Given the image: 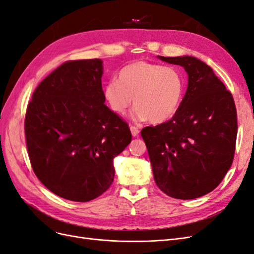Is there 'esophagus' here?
<instances>
[{
  "mask_svg": "<svg viewBox=\"0 0 254 254\" xmlns=\"http://www.w3.org/2000/svg\"><path fill=\"white\" fill-rule=\"evenodd\" d=\"M130 131H131L132 136H137V135H139V133H140L139 128L135 127V126H130Z\"/></svg>",
  "mask_w": 254,
  "mask_h": 254,
  "instance_id": "34e87169",
  "label": "esophagus"
}]
</instances>
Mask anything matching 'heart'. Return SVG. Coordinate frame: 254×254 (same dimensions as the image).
Returning <instances> with one entry per match:
<instances>
[{"instance_id": "heart-1", "label": "heart", "mask_w": 254, "mask_h": 254, "mask_svg": "<svg viewBox=\"0 0 254 254\" xmlns=\"http://www.w3.org/2000/svg\"><path fill=\"white\" fill-rule=\"evenodd\" d=\"M184 80L173 66L137 60L122 68L118 81L104 87L106 102L113 112L124 114L133 104V118L137 121L164 123L171 120L181 105Z\"/></svg>"}]
</instances>
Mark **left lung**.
Instances as JSON below:
<instances>
[{"instance_id":"obj_1","label":"left lung","mask_w":254,"mask_h":254,"mask_svg":"<svg viewBox=\"0 0 254 254\" xmlns=\"http://www.w3.org/2000/svg\"><path fill=\"white\" fill-rule=\"evenodd\" d=\"M158 58L184 67L188 89L173 119L143 128L141 135L159 189L173 198L195 199L216 189L231 167L237 134L235 104L203 61L193 56Z\"/></svg>"}]
</instances>
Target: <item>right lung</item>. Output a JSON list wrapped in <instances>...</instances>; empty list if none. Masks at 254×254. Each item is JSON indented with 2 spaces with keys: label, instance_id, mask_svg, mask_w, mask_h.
I'll use <instances>...</instances> for the list:
<instances>
[{
  "label": "right lung",
  "instance_id": "add662e5",
  "mask_svg": "<svg viewBox=\"0 0 254 254\" xmlns=\"http://www.w3.org/2000/svg\"><path fill=\"white\" fill-rule=\"evenodd\" d=\"M101 59L67 61L35 90L25 117L33 170L52 193L86 202L114 178L113 159L131 142L126 123L105 105Z\"/></svg>",
  "mask_w": 254,
  "mask_h": 254
}]
</instances>
